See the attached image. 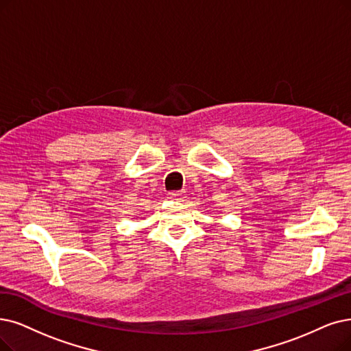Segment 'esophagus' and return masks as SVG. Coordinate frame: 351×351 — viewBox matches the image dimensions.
Segmentation results:
<instances>
[{
    "mask_svg": "<svg viewBox=\"0 0 351 351\" xmlns=\"http://www.w3.org/2000/svg\"><path fill=\"white\" fill-rule=\"evenodd\" d=\"M184 197V191H170L168 193V199L171 200H181Z\"/></svg>",
    "mask_w": 351,
    "mask_h": 351,
    "instance_id": "1",
    "label": "esophagus"
}]
</instances>
